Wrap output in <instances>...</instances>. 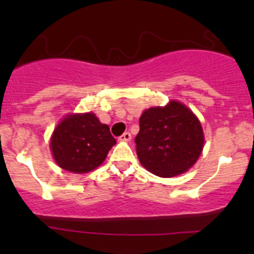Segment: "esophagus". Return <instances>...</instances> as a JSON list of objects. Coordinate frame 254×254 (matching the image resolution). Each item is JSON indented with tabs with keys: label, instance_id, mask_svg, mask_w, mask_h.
Masks as SVG:
<instances>
[{
	"label": "esophagus",
	"instance_id": "esophagus-1",
	"mask_svg": "<svg viewBox=\"0 0 254 254\" xmlns=\"http://www.w3.org/2000/svg\"><path fill=\"white\" fill-rule=\"evenodd\" d=\"M120 140L121 141H129L131 140V133H129V132H125V133H123L122 136L120 137Z\"/></svg>",
	"mask_w": 254,
	"mask_h": 254
}]
</instances>
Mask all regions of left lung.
<instances>
[{
  "instance_id": "8db88e82",
  "label": "left lung",
  "mask_w": 254,
  "mask_h": 254,
  "mask_svg": "<svg viewBox=\"0 0 254 254\" xmlns=\"http://www.w3.org/2000/svg\"><path fill=\"white\" fill-rule=\"evenodd\" d=\"M134 143L143 168L155 176L174 177L187 172L201 155L202 127L187 107L170 102L143 112Z\"/></svg>"
}]
</instances>
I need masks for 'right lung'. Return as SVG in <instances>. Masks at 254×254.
Listing matches in <instances>:
<instances>
[{
	"instance_id": "obj_1",
	"label": "right lung",
	"mask_w": 254,
	"mask_h": 254,
	"mask_svg": "<svg viewBox=\"0 0 254 254\" xmlns=\"http://www.w3.org/2000/svg\"><path fill=\"white\" fill-rule=\"evenodd\" d=\"M116 138L93 113L67 116L53 132L52 154L62 169L87 173L104 161Z\"/></svg>"
}]
</instances>
